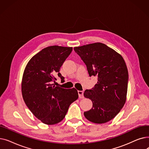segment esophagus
Returning <instances> with one entry per match:
<instances>
[{
    "instance_id": "obj_1",
    "label": "esophagus",
    "mask_w": 149,
    "mask_h": 149,
    "mask_svg": "<svg viewBox=\"0 0 149 149\" xmlns=\"http://www.w3.org/2000/svg\"><path fill=\"white\" fill-rule=\"evenodd\" d=\"M83 91H78V93H79V96L80 98H84V95H83Z\"/></svg>"
}]
</instances>
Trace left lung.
<instances>
[{
  "label": "left lung",
  "instance_id": "obj_1",
  "mask_svg": "<svg viewBox=\"0 0 149 149\" xmlns=\"http://www.w3.org/2000/svg\"><path fill=\"white\" fill-rule=\"evenodd\" d=\"M74 49L86 65L89 76L98 77L94 88L84 92V97L93 104L84 115L92 123H107L115 118L126 103L129 79L126 63L120 54L102 43Z\"/></svg>",
  "mask_w": 149,
  "mask_h": 149
}]
</instances>
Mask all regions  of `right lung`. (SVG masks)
Listing matches in <instances>:
<instances>
[{
    "label": "right lung",
    "instance_id": "1",
    "mask_svg": "<svg viewBox=\"0 0 149 149\" xmlns=\"http://www.w3.org/2000/svg\"><path fill=\"white\" fill-rule=\"evenodd\" d=\"M72 51V47L51 46L36 54L27 63L22 80V93L31 112L43 123L53 125L64 119L70 104L79 98L76 89L55 86L53 81Z\"/></svg>",
    "mask_w": 149,
    "mask_h": 149
}]
</instances>
